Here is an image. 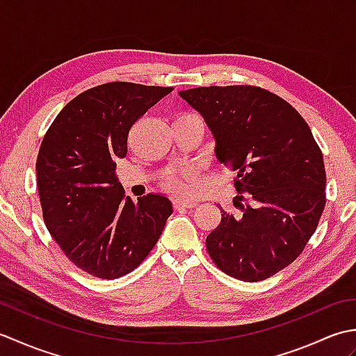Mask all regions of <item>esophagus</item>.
<instances>
[{"mask_svg":"<svg viewBox=\"0 0 356 356\" xmlns=\"http://www.w3.org/2000/svg\"><path fill=\"white\" fill-rule=\"evenodd\" d=\"M174 208L176 209H184V208H194L197 207V202H191V200H174Z\"/></svg>","mask_w":356,"mask_h":356,"instance_id":"1","label":"esophagus"}]
</instances>
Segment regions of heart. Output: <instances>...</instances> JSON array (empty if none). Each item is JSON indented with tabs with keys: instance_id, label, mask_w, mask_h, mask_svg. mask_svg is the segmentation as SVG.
Instances as JSON below:
<instances>
[{
	"instance_id": "b5f03b06",
	"label": "heart",
	"mask_w": 356,
	"mask_h": 356,
	"mask_svg": "<svg viewBox=\"0 0 356 356\" xmlns=\"http://www.w3.org/2000/svg\"><path fill=\"white\" fill-rule=\"evenodd\" d=\"M194 118L199 116L194 115V113H180V115L174 119V122H176V120H186ZM195 179H197V171L194 168H184L176 172L166 174L162 180V188L165 191H168L174 195H185L190 193Z\"/></svg>"
}]
</instances>
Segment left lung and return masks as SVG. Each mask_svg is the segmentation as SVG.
Returning a JSON list of instances; mask_svg holds the SVG:
<instances>
[{
  "instance_id": "8db88e82",
  "label": "left lung",
  "mask_w": 356,
  "mask_h": 356,
  "mask_svg": "<svg viewBox=\"0 0 356 356\" xmlns=\"http://www.w3.org/2000/svg\"><path fill=\"white\" fill-rule=\"evenodd\" d=\"M216 139L218 162L237 172L240 216L223 211L207 237L216 266L241 282H261L297 259L326 205L323 153L289 102L254 86L179 92ZM243 199V195H240Z\"/></svg>"
}]
</instances>
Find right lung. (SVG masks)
Wrapping results in <instances>:
<instances>
[{"mask_svg":"<svg viewBox=\"0 0 356 356\" xmlns=\"http://www.w3.org/2000/svg\"><path fill=\"white\" fill-rule=\"evenodd\" d=\"M172 87L108 82L72 99L45 133L38 193L50 236L87 274L113 280L147 259L172 214L168 197H125L116 161L136 120Z\"/></svg>","mask_w":356,"mask_h":356,"instance_id":"right-lung-1","label":"right lung"}]
</instances>
